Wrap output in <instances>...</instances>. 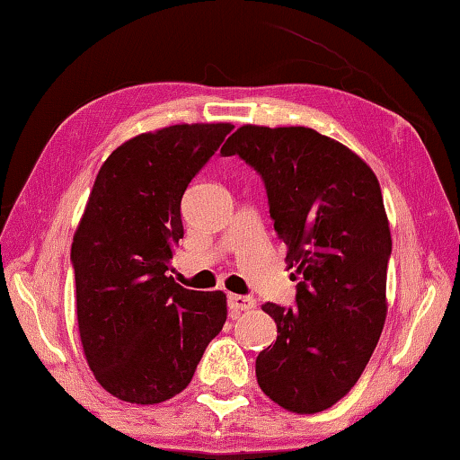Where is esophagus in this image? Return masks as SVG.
I'll return each mask as SVG.
<instances>
[{"instance_id":"1","label":"esophagus","mask_w":460,"mask_h":460,"mask_svg":"<svg viewBox=\"0 0 460 460\" xmlns=\"http://www.w3.org/2000/svg\"><path fill=\"white\" fill-rule=\"evenodd\" d=\"M229 308L231 310H241V313H247V310L255 308V300L252 296H241V294H229L227 296Z\"/></svg>"}]
</instances>
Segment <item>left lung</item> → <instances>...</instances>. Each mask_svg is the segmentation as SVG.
<instances>
[{
	"label": "left lung",
	"instance_id": "1",
	"mask_svg": "<svg viewBox=\"0 0 460 460\" xmlns=\"http://www.w3.org/2000/svg\"><path fill=\"white\" fill-rule=\"evenodd\" d=\"M258 170L294 268L296 306H261L278 326L258 355L261 392L316 414L351 392L384 331L392 235L373 170L310 128L243 126L221 147Z\"/></svg>",
	"mask_w": 460,
	"mask_h": 460
}]
</instances>
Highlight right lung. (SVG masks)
Returning a JSON list of instances; mask_svg holds the SVG:
<instances>
[{
	"mask_svg": "<svg viewBox=\"0 0 460 460\" xmlns=\"http://www.w3.org/2000/svg\"><path fill=\"white\" fill-rule=\"evenodd\" d=\"M233 129L182 123L128 139L103 162L75 231L76 321L93 376L118 400L160 403L190 384L227 321V296L168 276L186 186Z\"/></svg>",
	"mask_w": 460,
	"mask_h": 460,
	"instance_id": "1",
	"label": "right lung"
}]
</instances>
